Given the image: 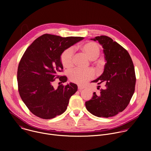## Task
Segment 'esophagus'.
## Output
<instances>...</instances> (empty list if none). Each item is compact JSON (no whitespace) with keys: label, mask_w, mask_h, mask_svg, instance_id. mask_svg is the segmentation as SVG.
<instances>
[{"label":"esophagus","mask_w":151,"mask_h":151,"mask_svg":"<svg viewBox=\"0 0 151 151\" xmlns=\"http://www.w3.org/2000/svg\"><path fill=\"white\" fill-rule=\"evenodd\" d=\"M78 87L79 90H82V89L84 88L83 87H82V86H81V85H78Z\"/></svg>","instance_id":"obj_1"}]
</instances>
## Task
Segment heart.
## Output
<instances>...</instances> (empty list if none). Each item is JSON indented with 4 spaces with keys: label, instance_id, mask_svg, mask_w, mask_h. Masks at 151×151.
<instances>
[{
    "label": "heart",
    "instance_id": "b5f03b06",
    "mask_svg": "<svg viewBox=\"0 0 151 151\" xmlns=\"http://www.w3.org/2000/svg\"><path fill=\"white\" fill-rule=\"evenodd\" d=\"M78 48L91 60L96 59L99 57L100 52L99 46L93 42H85L84 44L79 45ZM61 62L63 66L66 68L69 69L73 66V51L71 48L63 52L61 55ZM94 75V70L91 69L87 70L76 69L69 72V77L70 81L79 85H83L92 79Z\"/></svg>",
    "mask_w": 151,
    "mask_h": 151
}]
</instances>
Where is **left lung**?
Listing matches in <instances>:
<instances>
[{
    "label": "left lung",
    "instance_id": "left-lung-1",
    "mask_svg": "<svg viewBox=\"0 0 151 151\" xmlns=\"http://www.w3.org/2000/svg\"><path fill=\"white\" fill-rule=\"evenodd\" d=\"M91 39L102 46L106 60L103 73L92 82L101 83L104 87L100 92L93 93L85 106L96 116L112 117L126 108L134 93V65L128 51L111 37L100 36Z\"/></svg>",
    "mask_w": 151,
    "mask_h": 151
}]
</instances>
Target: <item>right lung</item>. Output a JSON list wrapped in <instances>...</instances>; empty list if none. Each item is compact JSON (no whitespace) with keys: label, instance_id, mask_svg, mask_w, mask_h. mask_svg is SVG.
Returning a JSON list of instances; mask_svg holds the SVG:
<instances>
[{"label":"right lung","instance_id":"obj_1","mask_svg":"<svg viewBox=\"0 0 151 151\" xmlns=\"http://www.w3.org/2000/svg\"><path fill=\"white\" fill-rule=\"evenodd\" d=\"M83 39L44 34L35 40L24 53L18 67V91L28 109L36 116L49 119L66 111L78 86L70 82L54 88L52 82L58 78L61 82L67 81L66 76L58 75L63 69L61 55Z\"/></svg>","mask_w":151,"mask_h":151}]
</instances>
